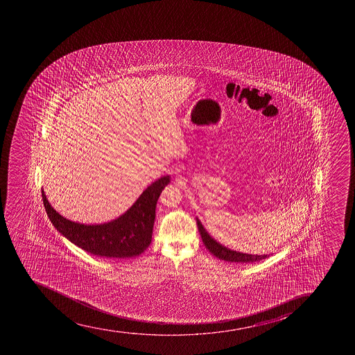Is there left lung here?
<instances>
[{
    "instance_id": "1",
    "label": "left lung",
    "mask_w": 355,
    "mask_h": 355,
    "mask_svg": "<svg viewBox=\"0 0 355 355\" xmlns=\"http://www.w3.org/2000/svg\"><path fill=\"white\" fill-rule=\"evenodd\" d=\"M197 225L205 246L209 250V252L213 253L218 259L230 261V263H254V261H259V260H263L267 258V257H270V254H261V256H258V254L237 252V251H234V250L228 249V248H225V246L222 245L220 243L216 242V241L206 232V229L204 228V225H201L199 218H197Z\"/></svg>"
}]
</instances>
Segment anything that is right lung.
I'll use <instances>...</instances> for the list:
<instances>
[{"instance_id":"1","label":"right lung","mask_w":355,"mask_h":355,"mask_svg":"<svg viewBox=\"0 0 355 355\" xmlns=\"http://www.w3.org/2000/svg\"><path fill=\"white\" fill-rule=\"evenodd\" d=\"M168 183L170 175H163L144 191L125 214L103 225H82L61 216L42 190V202L49 221L75 245L95 256L121 259L139 256L150 244L156 204Z\"/></svg>"}]
</instances>
